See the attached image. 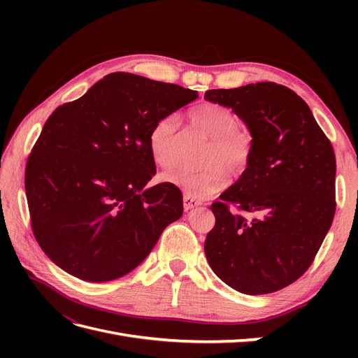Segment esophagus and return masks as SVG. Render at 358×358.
<instances>
[{
	"mask_svg": "<svg viewBox=\"0 0 358 358\" xmlns=\"http://www.w3.org/2000/svg\"><path fill=\"white\" fill-rule=\"evenodd\" d=\"M191 201H192V200H191ZM188 206H189V203H188ZM191 206H192V204H191Z\"/></svg>",
	"mask_w": 358,
	"mask_h": 358,
	"instance_id": "34e87169",
	"label": "esophagus"
}]
</instances>
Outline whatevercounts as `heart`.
Listing matches in <instances>:
<instances>
[{
    "instance_id": "obj_1",
    "label": "heart",
    "mask_w": 358,
    "mask_h": 358,
    "mask_svg": "<svg viewBox=\"0 0 358 358\" xmlns=\"http://www.w3.org/2000/svg\"><path fill=\"white\" fill-rule=\"evenodd\" d=\"M248 152V143H236V142H230L225 145L224 149V155L227 157V159L230 161H237L241 157V154H246Z\"/></svg>"
}]
</instances>
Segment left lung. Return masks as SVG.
Wrapping results in <instances>:
<instances>
[{
  "mask_svg": "<svg viewBox=\"0 0 358 358\" xmlns=\"http://www.w3.org/2000/svg\"><path fill=\"white\" fill-rule=\"evenodd\" d=\"M191 99L179 85L112 73L49 116L28 158L25 189L32 233L53 263L90 282L121 278L180 218V189L150 182V137Z\"/></svg>",
  "mask_w": 358,
  "mask_h": 358,
  "instance_id": "1",
  "label": "left lung"
}]
</instances>
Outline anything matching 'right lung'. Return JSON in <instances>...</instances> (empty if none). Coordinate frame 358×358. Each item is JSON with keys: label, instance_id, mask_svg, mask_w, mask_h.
Returning <instances> with one entry per match:
<instances>
[{"label": "right lung", "instance_id": "right-lung-1", "mask_svg": "<svg viewBox=\"0 0 358 358\" xmlns=\"http://www.w3.org/2000/svg\"><path fill=\"white\" fill-rule=\"evenodd\" d=\"M204 99L231 107L252 136L248 167L210 208L206 257L245 294L282 289L310 267L333 222V146L287 86L259 82Z\"/></svg>", "mask_w": 358, "mask_h": 358}]
</instances>
